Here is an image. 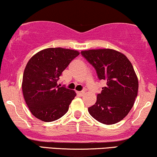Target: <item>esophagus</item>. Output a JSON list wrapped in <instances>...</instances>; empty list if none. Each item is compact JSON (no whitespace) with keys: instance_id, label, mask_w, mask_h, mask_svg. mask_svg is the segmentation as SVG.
<instances>
[{"instance_id":"1","label":"esophagus","mask_w":157,"mask_h":157,"mask_svg":"<svg viewBox=\"0 0 157 157\" xmlns=\"http://www.w3.org/2000/svg\"><path fill=\"white\" fill-rule=\"evenodd\" d=\"M76 94H77V95L82 96L83 94H84V91H76Z\"/></svg>"}]
</instances>
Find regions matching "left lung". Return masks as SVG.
I'll return each mask as SVG.
<instances>
[{"instance_id":"1","label":"left lung","mask_w":157,"mask_h":157,"mask_svg":"<svg viewBox=\"0 0 157 157\" xmlns=\"http://www.w3.org/2000/svg\"><path fill=\"white\" fill-rule=\"evenodd\" d=\"M81 53L95 68L98 78L106 82L95 104L88 109L90 115L102 124H117L129 113L138 93V78L132 63L113 49H91Z\"/></svg>"}]
</instances>
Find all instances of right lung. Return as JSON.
<instances>
[{
    "mask_svg": "<svg viewBox=\"0 0 157 157\" xmlns=\"http://www.w3.org/2000/svg\"><path fill=\"white\" fill-rule=\"evenodd\" d=\"M79 53L68 48H48L30 59L23 73L22 91L25 101L36 118L51 122L67 112L76 94L74 90L59 87L57 82Z\"/></svg>",
    "mask_w": 157,
    "mask_h": 157,
    "instance_id": "right-lung-1",
    "label": "right lung"
}]
</instances>
